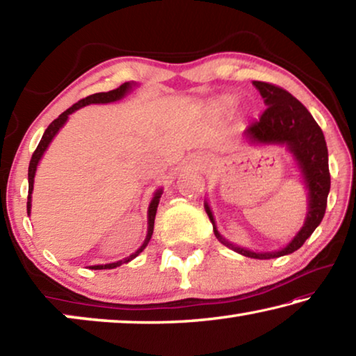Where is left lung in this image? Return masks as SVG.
Masks as SVG:
<instances>
[{"mask_svg": "<svg viewBox=\"0 0 356 356\" xmlns=\"http://www.w3.org/2000/svg\"><path fill=\"white\" fill-rule=\"evenodd\" d=\"M256 89L261 92L265 111L257 120H252L245 129V136L252 146H267V144H280L286 146L293 155L298 170L305 179L308 188L309 206L306 213V221L297 236L289 242L284 248L270 252H254L240 246L232 245L220 236L215 226V220L209 204H204L210 221L213 225L215 237L222 245L229 246L238 254L252 259H273L291 254L303 246L306 238L316 231L327 209V197L330 193V170H328V149L325 143L322 129L306 110V106L293 97L291 92L276 84L265 81H252Z\"/></svg>", "mask_w": 356, "mask_h": 356, "instance_id": "1", "label": "left lung"}]
</instances>
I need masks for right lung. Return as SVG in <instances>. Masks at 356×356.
Returning <instances> with one entry per match:
<instances>
[{"mask_svg":"<svg viewBox=\"0 0 356 356\" xmlns=\"http://www.w3.org/2000/svg\"><path fill=\"white\" fill-rule=\"evenodd\" d=\"M136 86V83H124L120 84L119 88L113 89V91H108V92H97V94H92V95H88L86 99H81L80 102H76L75 105H72L69 110H65L63 114H59V118L53 120V122L48 125L44 136H42V140L39 143V146L35 147L34 154L31 156V161H29V168H28V215L31 213V193H33V186H34V176H35V170H38V165L39 161L42 159V155H44V152L48 147V144L51 143L53 138L56 136V134L59 131V129L63 127V125L67 122L69 116L74 111L80 110V108L86 106V105H91V104H111V102H116V100H120L122 97H125L130 91L131 88ZM161 193H163V190H156L155 195L152 197V201H150L149 204V210H147V236H146V240H144V243L138 248L134 254H130L129 257H125L124 261H118V262H113V264H105V265H91V270H106V268H116L119 267V265L122 264H127L130 262L131 259H135L140 252L146 248L150 237H152V232H154V221H155V213H156V207H159V202H160V197H161Z\"/></svg>","mask_w":356,"mask_h":356,"instance_id":"right-lung-1","label":"right lung"}]
</instances>
